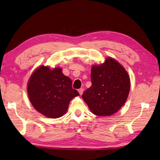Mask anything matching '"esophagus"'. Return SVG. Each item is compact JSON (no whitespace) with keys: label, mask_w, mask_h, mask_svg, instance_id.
<instances>
[{"label":"esophagus","mask_w":160,"mask_h":160,"mask_svg":"<svg viewBox=\"0 0 160 160\" xmlns=\"http://www.w3.org/2000/svg\"><path fill=\"white\" fill-rule=\"evenodd\" d=\"M78 91H79V93L80 95H82V94H83V89L81 88V89H78Z\"/></svg>","instance_id":"obj_1"}]
</instances>
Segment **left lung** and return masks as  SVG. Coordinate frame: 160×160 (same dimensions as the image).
Segmentation results:
<instances>
[{
    "instance_id": "1",
    "label": "left lung",
    "mask_w": 160,
    "mask_h": 160,
    "mask_svg": "<svg viewBox=\"0 0 160 160\" xmlns=\"http://www.w3.org/2000/svg\"><path fill=\"white\" fill-rule=\"evenodd\" d=\"M92 85L82 95L91 111L110 116L122 107L130 90V79L124 67L113 58L91 67Z\"/></svg>"
}]
</instances>
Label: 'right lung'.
I'll use <instances>...</instances> for the list:
<instances>
[{
	"mask_svg": "<svg viewBox=\"0 0 160 160\" xmlns=\"http://www.w3.org/2000/svg\"><path fill=\"white\" fill-rule=\"evenodd\" d=\"M31 104L37 111L49 118H58L68 109L71 100L79 93L72 88V81L62 69L41 66L33 72L27 85Z\"/></svg>",
	"mask_w": 160,
	"mask_h": 160,
	"instance_id": "1",
	"label": "right lung"
}]
</instances>
